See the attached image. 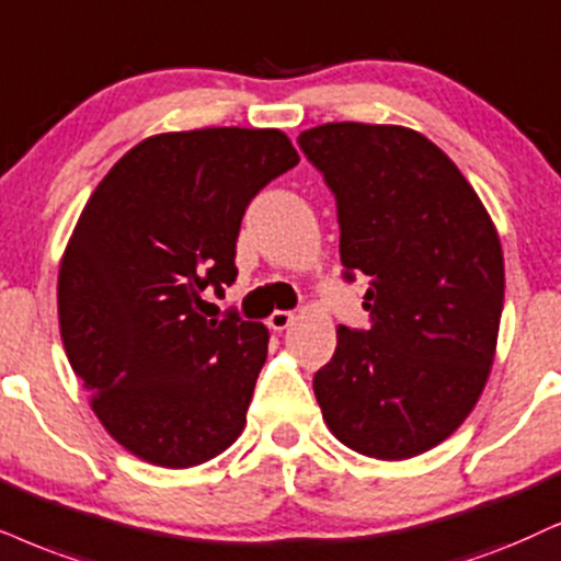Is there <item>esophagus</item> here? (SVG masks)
<instances>
[{
  "label": "esophagus",
  "mask_w": 561,
  "mask_h": 561,
  "mask_svg": "<svg viewBox=\"0 0 561 561\" xmlns=\"http://www.w3.org/2000/svg\"><path fill=\"white\" fill-rule=\"evenodd\" d=\"M295 321V313H289V310H274L272 316H268V329H274V331H285L289 323Z\"/></svg>",
  "instance_id": "1"
}]
</instances>
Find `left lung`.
<instances>
[{
	"mask_svg": "<svg viewBox=\"0 0 561 561\" xmlns=\"http://www.w3.org/2000/svg\"><path fill=\"white\" fill-rule=\"evenodd\" d=\"M297 145L336 198L346 282L367 279L370 329L339 325L313 378L333 435L403 460L469 416L497 346L505 261L453 160L403 126L323 124Z\"/></svg>",
	"mask_w": 561,
	"mask_h": 561,
	"instance_id": "1",
	"label": "left lung"
}]
</instances>
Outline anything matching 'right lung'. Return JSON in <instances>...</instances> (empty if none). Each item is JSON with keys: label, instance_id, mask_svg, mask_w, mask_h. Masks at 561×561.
<instances>
[{"label": "right lung", "instance_id": "add662e5", "mask_svg": "<svg viewBox=\"0 0 561 561\" xmlns=\"http://www.w3.org/2000/svg\"><path fill=\"white\" fill-rule=\"evenodd\" d=\"M297 162L279 129L158 134L84 204L59 272L64 350L141 460L188 469L243 432L268 331L236 310L207 318L204 293L236 282L248 204Z\"/></svg>", "mask_w": 561, "mask_h": 561}]
</instances>
